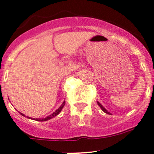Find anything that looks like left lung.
I'll return each instance as SVG.
<instances>
[{
  "label": "left lung",
  "instance_id": "left-lung-1",
  "mask_svg": "<svg viewBox=\"0 0 154 154\" xmlns=\"http://www.w3.org/2000/svg\"><path fill=\"white\" fill-rule=\"evenodd\" d=\"M97 104H98V105H99V106H100V108H101V110H103V112H104V113H107V114H110V115H112V114H111V113H110V112H108V111H107V110H106V109H105V108H104V107H103V106H102V105H101V104H100V103H99V102H98V101H97Z\"/></svg>",
  "mask_w": 154,
  "mask_h": 154
}]
</instances>
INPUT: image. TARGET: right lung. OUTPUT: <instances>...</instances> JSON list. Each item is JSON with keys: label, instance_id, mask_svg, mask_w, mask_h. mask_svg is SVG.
<instances>
[{"label": "right lung", "instance_id": "1", "mask_svg": "<svg viewBox=\"0 0 154 154\" xmlns=\"http://www.w3.org/2000/svg\"><path fill=\"white\" fill-rule=\"evenodd\" d=\"M64 105H65V101H63V103H62L61 105H60V106L59 108H58L57 110H55L54 112L53 113H51V115H49V116H48V117H45V118H34V120H37V121H47V120H51V119H52L53 118V117H56L57 115H58L59 114V113H60V111H61V110L62 109H63V106H64ZM19 113H20V114L22 115V116H23V117H26L25 115L23 114V113H20V112H19ZM27 118H29V119H33L32 117H27Z\"/></svg>", "mask_w": 154, "mask_h": 154}]
</instances>
